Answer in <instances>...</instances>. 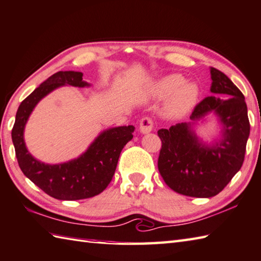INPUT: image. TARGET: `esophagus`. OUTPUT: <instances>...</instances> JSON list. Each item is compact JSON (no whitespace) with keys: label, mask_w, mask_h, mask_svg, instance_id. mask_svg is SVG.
<instances>
[{"label":"esophagus","mask_w":261,"mask_h":261,"mask_svg":"<svg viewBox=\"0 0 261 261\" xmlns=\"http://www.w3.org/2000/svg\"><path fill=\"white\" fill-rule=\"evenodd\" d=\"M154 122L150 117H143L139 123V130L141 134H148L151 130H153Z\"/></svg>","instance_id":"esophagus-1"}]
</instances>
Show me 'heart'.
I'll use <instances>...</instances> for the list:
<instances>
[{"mask_svg":"<svg viewBox=\"0 0 261 261\" xmlns=\"http://www.w3.org/2000/svg\"><path fill=\"white\" fill-rule=\"evenodd\" d=\"M181 75H169L155 84L154 93L160 98L171 96L167 105V114L172 117L182 116L195 106L198 99V87L193 82L184 83Z\"/></svg>","mask_w":261,"mask_h":261,"instance_id":"b5f03b06","label":"heart"}]
</instances>
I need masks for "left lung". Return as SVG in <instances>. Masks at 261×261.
<instances>
[{"label":"left lung","mask_w":261,"mask_h":261,"mask_svg":"<svg viewBox=\"0 0 261 261\" xmlns=\"http://www.w3.org/2000/svg\"><path fill=\"white\" fill-rule=\"evenodd\" d=\"M211 79L212 96L194 107L191 118L198 120L209 112H216L225 125L224 139L216 146H203L186 123L158 131L162 141L159 171L170 188L186 196H216L244 162L250 135L244 96L220 70L212 67Z\"/></svg>","instance_id":"1"}]
</instances>
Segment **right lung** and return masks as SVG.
<instances>
[{
    "mask_svg": "<svg viewBox=\"0 0 261 261\" xmlns=\"http://www.w3.org/2000/svg\"><path fill=\"white\" fill-rule=\"evenodd\" d=\"M81 72H58L36 88L19 106L11 137L19 167L37 187L57 200L75 201L100 194L114 176L118 158L132 139L134 125L107 130L93 141L85 153L70 162L49 165L36 161L28 153L23 143V127L33 108L52 90L64 84L85 87Z\"/></svg>",
    "mask_w": 261,
    "mask_h": 261,
    "instance_id": "right-lung-1",
    "label": "right lung"
}]
</instances>
